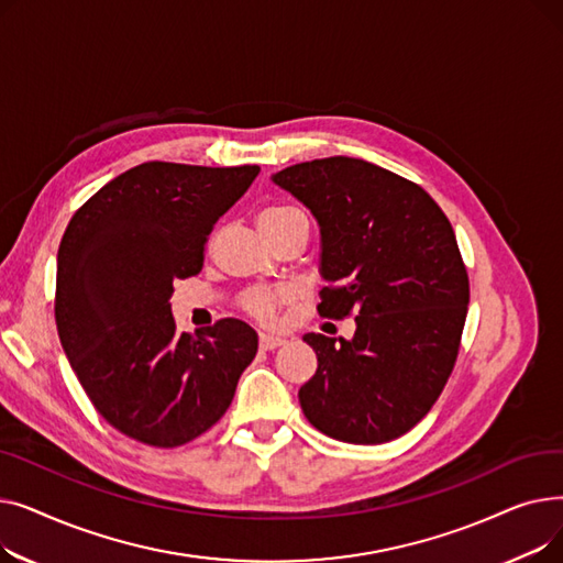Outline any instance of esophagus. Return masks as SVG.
<instances>
[{
	"label": "esophagus",
	"instance_id": "esophagus-1",
	"mask_svg": "<svg viewBox=\"0 0 563 563\" xmlns=\"http://www.w3.org/2000/svg\"><path fill=\"white\" fill-rule=\"evenodd\" d=\"M285 340L278 335H269V333H260V349L262 351H274L278 346H283Z\"/></svg>",
	"mask_w": 563,
	"mask_h": 563
}]
</instances>
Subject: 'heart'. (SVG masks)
I'll use <instances>...</instances> for the list:
<instances>
[{"label": "heart", "instance_id": "b5f03b06", "mask_svg": "<svg viewBox=\"0 0 563 563\" xmlns=\"http://www.w3.org/2000/svg\"><path fill=\"white\" fill-rule=\"evenodd\" d=\"M294 219H306V214L299 210V207L287 205V202H274L266 205L264 210L257 217L260 225H280ZM280 301V294L272 291V289H251L244 294L242 299V308L244 312H249L251 317H255L262 323H272L274 314H276V306Z\"/></svg>", "mask_w": 563, "mask_h": 563}]
</instances>
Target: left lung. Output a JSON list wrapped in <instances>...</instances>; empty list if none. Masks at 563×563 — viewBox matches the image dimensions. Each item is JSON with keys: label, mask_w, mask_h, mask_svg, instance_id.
Returning a JSON list of instances; mask_svg holds the SVG:
<instances>
[{"label": "left lung", "mask_w": 563, "mask_h": 563, "mask_svg": "<svg viewBox=\"0 0 563 563\" xmlns=\"http://www.w3.org/2000/svg\"><path fill=\"white\" fill-rule=\"evenodd\" d=\"M274 183L321 228V317H356L353 340L308 333L317 372L299 390L308 422L380 445L416 427L454 369L470 280L456 234L416 183L353 157L287 166Z\"/></svg>", "instance_id": "8db88e82"}]
</instances>
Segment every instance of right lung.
Wrapping results in <instances>:
<instances>
[{"label":"right lung","instance_id":"obj_1","mask_svg":"<svg viewBox=\"0 0 563 563\" xmlns=\"http://www.w3.org/2000/svg\"><path fill=\"white\" fill-rule=\"evenodd\" d=\"M257 173L145 162L88 198L58 244L66 356L100 416L143 445L180 448L212 429L255 358L249 323L180 333L170 297L175 280L200 274L207 236Z\"/></svg>","mask_w":563,"mask_h":563}]
</instances>
